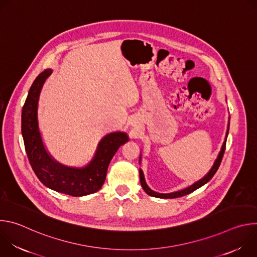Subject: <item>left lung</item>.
I'll return each instance as SVG.
<instances>
[{
	"instance_id": "1",
	"label": "left lung",
	"mask_w": 257,
	"mask_h": 257,
	"mask_svg": "<svg viewBox=\"0 0 257 257\" xmlns=\"http://www.w3.org/2000/svg\"><path fill=\"white\" fill-rule=\"evenodd\" d=\"M229 127H230V117H229V122H228V128H227V132H226V136H225V140L223 142V145L221 148V151H219L212 167L210 168V170L201 178L199 179L198 181H196L195 183H193L192 185L182 189V190H179V191H175V192H171V193H159V192H156L154 190H152L149 185L146 184L145 182V178H144V174L142 172V170L139 168V177H140V183H141V186L143 188V190L148 193L149 195L151 196H154V197H158V198H164V199H168V198H177V197H181V196H184V195H187L193 191H195L196 189L200 188L201 186H203L204 184H206V183L213 177V175L215 174V172L217 171L219 165H221V162H222V159H223V156H224V153H225V150H226V142H227V137H228V133H229ZM139 164H141V155L139 156Z\"/></svg>"
}]
</instances>
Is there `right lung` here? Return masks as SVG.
I'll list each match as a JSON object with an SVG mask.
<instances>
[{"mask_svg": "<svg viewBox=\"0 0 257 257\" xmlns=\"http://www.w3.org/2000/svg\"><path fill=\"white\" fill-rule=\"evenodd\" d=\"M52 73V69H46L35 78L23 105L21 131L25 151L33 172L45 186L71 196H85L101 188L109 163L129 136L121 131L104 135L91 161L83 167H70L55 160L45 146L38 113L43 86Z\"/></svg>", "mask_w": 257, "mask_h": 257, "instance_id": "1", "label": "right lung"}]
</instances>
